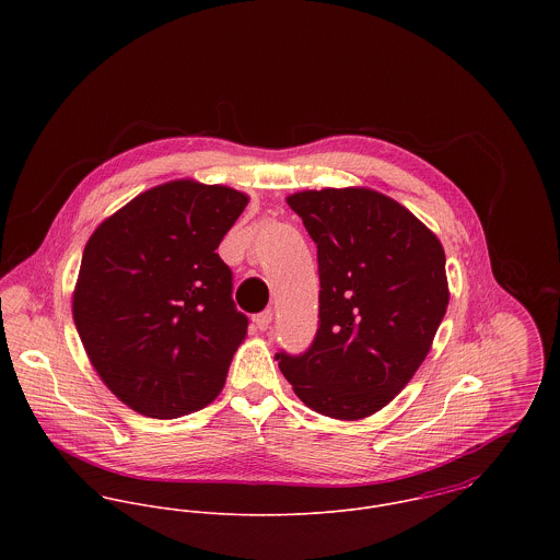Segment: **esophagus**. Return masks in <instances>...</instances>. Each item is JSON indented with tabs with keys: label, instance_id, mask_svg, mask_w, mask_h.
Returning <instances> with one entry per match:
<instances>
[{
	"label": "esophagus",
	"instance_id": "1",
	"mask_svg": "<svg viewBox=\"0 0 560 560\" xmlns=\"http://www.w3.org/2000/svg\"><path fill=\"white\" fill-rule=\"evenodd\" d=\"M271 320H273V311H262V313H258L256 317H254V323H256V327L260 329V331H265L269 325H271Z\"/></svg>",
	"mask_w": 560,
	"mask_h": 560
}]
</instances>
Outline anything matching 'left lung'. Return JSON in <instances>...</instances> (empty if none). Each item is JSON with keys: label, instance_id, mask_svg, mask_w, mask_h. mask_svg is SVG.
<instances>
[{"label": "left lung", "instance_id": "obj_1", "mask_svg": "<svg viewBox=\"0 0 560 560\" xmlns=\"http://www.w3.org/2000/svg\"><path fill=\"white\" fill-rule=\"evenodd\" d=\"M319 260V327L300 353H276L311 409L360 420L399 395L427 358L446 315L440 240L397 200L366 189L300 191L287 198Z\"/></svg>", "mask_w": 560, "mask_h": 560}]
</instances>
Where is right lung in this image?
I'll list each match as a JSON object with an SVG mask.
<instances>
[{
	"mask_svg": "<svg viewBox=\"0 0 560 560\" xmlns=\"http://www.w3.org/2000/svg\"><path fill=\"white\" fill-rule=\"evenodd\" d=\"M245 205L224 185L172 180L85 243L75 327L103 384L138 413L178 418L220 395L249 320L215 249Z\"/></svg>",
	"mask_w": 560,
	"mask_h": 560,
	"instance_id": "add662e5",
	"label": "right lung"
}]
</instances>
